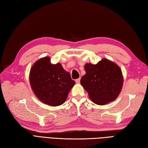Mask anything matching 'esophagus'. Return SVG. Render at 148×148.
<instances>
[{
  "instance_id": "1",
  "label": "esophagus",
  "mask_w": 148,
  "mask_h": 148,
  "mask_svg": "<svg viewBox=\"0 0 148 148\" xmlns=\"http://www.w3.org/2000/svg\"><path fill=\"white\" fill-rule=\"evenodd\" d=\"M76 83H80V78H79V79H76Z\"/></svg>"
}]
</instances>
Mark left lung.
Listing matches in <instances>:
<instances>
[{"label":"left lung","instance_id":"obj_1","mask_svg":"<svg viewBox=\"0 0 148 148\" xmlns=\"http://www.w3.org/2000/svg\"><path fill=\"white\" fill-rule=\"evenodd\" d=\"M84 70L86 74L81 77V84L93 103L102 106L117 98L123 83L118 65L103 58L97 64H86Z\"/></svg>","mask_w":148,"mask_h":148}]
</instances>
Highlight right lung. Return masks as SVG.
Returning a JSON list of instances; mask_svg holds the SVG:
<instances>
[{
	"label": "right lung",
	"instance_id": "right-lung-1",
	"mask_svg": "<svg viewBox=\"0 0 148 148\" xmlns=\"http://www.w3.org/2000/svg\"><path fill=\"white\" fill-rule=\"evenodd\" d=\"M29 81L37 98L51 106L64 103L75 84L70 73L66 72L60 63L51 64L49 56L34 63L30 71Z\"/></svg>",
	"mask_w": 148,
	"mask_h": 148
}]
</instances>
